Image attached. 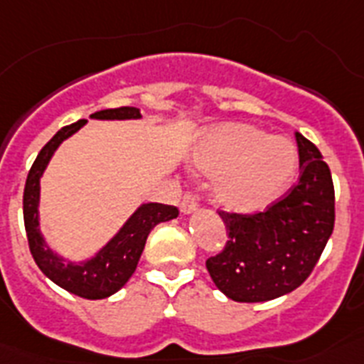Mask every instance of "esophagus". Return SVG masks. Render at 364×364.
Returning <instances> with one entry per match:
<instances>
[{
  "label": "esophagus",
  "mask_w": 364,
  "mask_h": 364,
  "mask_svg": "<svg viewBox=\"0 0 364 364\" xmlns=\"http://www.w3.org/2000/svg\"><path fill=\"white\" fill-rule=\"evenodd\" d=\"M197 205H198L197 197H195L193 193H186L184 198H182V202H180V213L182 215L193 213V211L197 210Z\"/></svg>",
  "instance_id": "obj_1"
}]
</instances>
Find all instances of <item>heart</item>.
<instances>
[{"instance_id": "obj_1", "label": "heart", "mask_w": 364, "mask_h": 364, "mask_svg": "<svg viewBox=\"0 0 364 364\" xmlns=\"http://www.w3.org/2000/svg\"><path fill=\"white\" fill-rule=\"evenodd\" d=\"M193 166L215 176L213 198L231 213L264 210L297 171V149L284 136L246 124H222L205 131L191 153Z\"/></svg>"}]
</instances>
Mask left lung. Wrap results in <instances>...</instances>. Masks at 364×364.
<instances>
[{
  "mask_svg": "<svg viewBox=\"0 0 364 364\" xmlns=\"http://www.w3.org/2000/svg\"><path fill=\"white\" fill-rule=\"evenodd\" d=\"M301 175L291 193L264 213H220L226 247L205 268L215 286L237 302H264L306 281L333 231L336 198L321 151L295 133Z\"/></svg>",
  "mask_w": 364,
  "mask_h": 364,
  "instance_id": "left-lung-1",
  "label": "left lung"
}]
</instances>
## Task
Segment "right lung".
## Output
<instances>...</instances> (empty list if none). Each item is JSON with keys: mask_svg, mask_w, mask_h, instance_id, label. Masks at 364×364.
<instances>
[{"mask_svg": "<svg viewBox=\"0 0 364 364\" xmlns=\"http://www.w3.org/2000/svg\"><path fill=\"white\" fill-rule=\"evenodd\" d=\"M92 120H140V109L120 107L104 109L91 114ZM87 120H78L58 131L32 164L23 191V220L31 253L38 268L60 288L83 299H105L117 294L129 281L138 266V260L146 246L147 235L160 222L178 217L175 205H164L159 202L140 204L124 226L100 247L89 259L73 260L53 250L47 244L40 230V182L53 154L67 138L78 133Z\"/></svg>", "mask_w": 364, "mask_h": 364, "instance_id": "right-lung-1", "label": "right lung"}]
</instances>
